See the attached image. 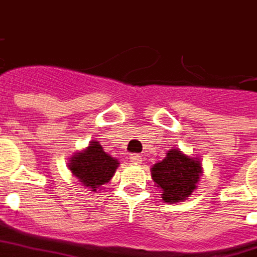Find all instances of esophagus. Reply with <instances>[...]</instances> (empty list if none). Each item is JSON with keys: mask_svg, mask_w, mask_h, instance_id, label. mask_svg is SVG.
I'll use <instances>...</instances> for the list:
<instances>
[{"mask_svg": "<svg viewBox=\"0 0 257 257\" xmlns=\"http://www.w3.org/2000/svg\"><path fill=\"white\" fill-rule=\"evenodd\" d=\"M130 160L133 163H136V164H141L142 157L140 155H133V156H130Z\"/></svg>", "mask_w": 257, "mask_h": 257, "instance_id": "34e87169", "label": "esophagus"}]
</instances>
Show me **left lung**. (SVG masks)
Masks as SVG:
<instances>
[{"label":"left lung","mask_w":257,"mask_h":257,"mask_svg":"<svg viewBox=\"0 0 257 257\" xmlns=\"http://www.w3.org/2000/svg\"><path fill=\"white\" fill-rule=\"evenodd\" d=\"M151 172L155 186L162 190L163 201L177 204L188 200L197 189L203 164L198 157L185 155L179 148H174L151 168Z\"/></svg>","instance_id":"1"}]
</instances>
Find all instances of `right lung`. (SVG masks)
<instances>
[{"label": "right lung", "instance_id": "1", "mask_svg": "<svg viewBox=\"0 0 257 257\" xmlns=\"http://www.w3.org/2000/svg\"><path fill=\"white\" fill-rule=\"evenodd\" d=\"M68 170L82 186L90 192L97 190L105 185L115 175L119 167V160L108 155L98 141H90L82 151L75 152L68 160Z\"/></svg>", "mask_w": 257, "mask_h": 257}]
</instances>
